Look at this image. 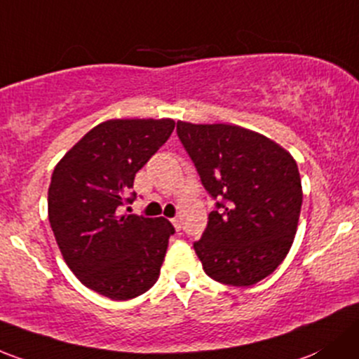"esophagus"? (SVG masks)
Instances as JSON below:
<instances>
[{
	"label": "esophagus",
	"mask_w": 359,
	"mask_h": 359,
	"mask_svg": "<svg viewBox=\"0 0 359 359\" xmlns=\"http://www.w3.org/2000/svg\"><path fill=\"white\" fill-rule=\"evenodd\" d=\"M172 224H173V227H175L177 230L182 229V225H180V218H179V217H173V218H172Z\"/></svg>",
	"instance_id": "esophagus-1"
}]
</instances>
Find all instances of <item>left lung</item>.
Returning <instances> with one entry per match:
<instances>
[{"instance_id":"1","label":"left lung","mask_w":359,"mask_h":359,"mask_svg":"<svg viewBox=\"0 0 359 359\" xmlns=\"http://www.w3.org/2000/svg\"><path fill=\"white\" fill-rule=\"evenodd\" d=\"M177 135L215 199L194 251L213 280L248 287L284 262L303 191L296 161L256 132L227 123L177 122Z\"/></svg>"}]
</instances>
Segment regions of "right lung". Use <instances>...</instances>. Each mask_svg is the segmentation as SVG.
Segmentation results:
<instances>
[{
    "label": "right lung",
    "mask_w": 359,
    "mask_h": 359,
    "mask_svg": "<svg viewBox=\"0 0 359 359\" xmlns=\"http://www.w3.org/2000/svg\"><path fill=\"white\" fill-rule=\"evenodd\" d=\"M170 118L108 120L89 130L51 175L48 215L63 259L86 287L115 301L141 296L160 277L167 218L120 215L135 199V173L172 135Z\"/></svg>",
    "instance_id": "obj_1"
}]
</instances>
